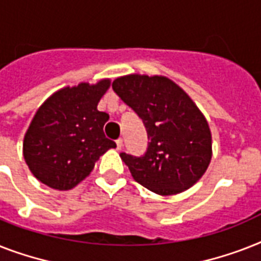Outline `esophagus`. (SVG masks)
<instances>
[{
	"label": "esophagus",
	"mask_w": 261,
	"mask_h": 261,
	"mask_svg": "<svg viewBox=\"0 0 261 261\" xmlns=\"http://www.w3.org/2000/svg\"><path fill=\"white\" fill-rule=\"evenodd\" d=\"M122 146H123V139H122V138H119V139L116 141V149L120 150L122 149Z\"/></svg>",
	"instance_id": "obj_1"
}]
</instances>
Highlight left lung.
<instances>
[{
	"instance_id": "8db88e82",
	"label": "left lung",
	"mask_w": 261,
	"mask_h": 261,
	"mask_svg": "<svg viewBox=\"0 0 261 261\" xmlns=\"http://www.w3.org/2000/svg\"><path fill=\"white\" fill-rule=\"evenodd\" d=\"M112 90L141 118L150 141L142 156L120 152L133 178L161 196L192 188L211 164L212 134L189 95L165 76L135 73L114 80Z\"/></svg>"
}]
</instances>
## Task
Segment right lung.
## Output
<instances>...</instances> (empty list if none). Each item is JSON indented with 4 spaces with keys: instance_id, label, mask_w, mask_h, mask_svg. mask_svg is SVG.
<instances>
[{
    "instance_id": "right-lung-1",
    "label": "right lung",
    "mask_w": 261,
    "mask_h": 261,
    "mask_svg": "<svg viewBox=\"0 0 261 261\" xmlns=\"http://www.w3.org/2000/svg\"><path fill=\"white\" fill-rule=\"evenodd\" d=\"M110 83L64 87L40 106L22 146L25 162L40 182L72 189L90 175L99 156L116 147L103 133L109 114L97 110Z\"/></svg>"
}]
</instances>
